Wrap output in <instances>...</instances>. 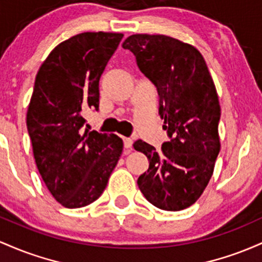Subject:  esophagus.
<instances>
[{
  "label": "esophagus",
  "instance_id": "obj_1",
  "mask_svg": "<svg viewBox=\"0 0 262 262\" xmlns=\"http://www.w3.org/2000/svg\"><path fill=\"white\" fill-rule=\"evenodd\" d=\"M132 143H134V141L130 137H123V146L127 149V152H130L132 149Z\"/></svg>",
  "mask_w": 262,
  "mask_h": 262
}]
</instances>
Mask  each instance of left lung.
<instances>
[{
    "label": "left lung",
    "instance_id": "left-lung-1",
    "mask_svg": "<svg viewBox=\"0 0 262 262\" xmlns=\"http://www.w3.org/2000/svg\"><path fill=\"white\" fill-rule=\"evenodd\" d=\"M141 72L157 86L160 116L170 141L160 152L142 140L134 143L149 161L137 181L145 198L163 210L186 209L209 183L220 151V105L201 52L163 34H132L122 43Z\"/></svg>",
    "mask_w": 262,
    "mask_h": 262
}]
</instances>
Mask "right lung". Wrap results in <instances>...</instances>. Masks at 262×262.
I'll return each mask as SVG.
<instances>
[{"mask_svg":"<svg viewBox=\"0 0 262 262\" xmlns=\"http://www.w3.org/2000/svg\"><path fill=\"white\" fill-rule=\"evenodd\" d=\"M123 34L84 32L58 44L38 70L27 110L34 161L51 194L66 208L92 204L106 188L122 140L83 126L99 108V80Z\"/></svg>","mask_w":262,"mask_h":262,"instance_id":"obj_1","label":"right lung"}]
</instances>
